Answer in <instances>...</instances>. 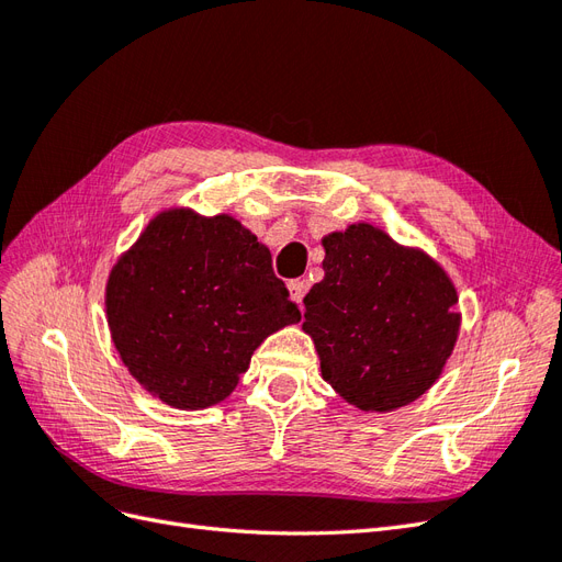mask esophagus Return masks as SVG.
Listing matches in <instances>:
<instances>
[{"label":"esophagus","mask_w":562,"mask_h":562,"mask_svg":"<svg viewBox=\"0 0 562 562\" xmlns=\"http://www.w3.org/2000/svg\"><path fill=\"white\" fill-rule=\"evenodd\" d=\"M307 291H310V283L304 281V279H295V281L288 283V293H291V297H293L297 304H302V297L307 295Z\"/></svg>","instance_id":"esophagus-1"}]
</instances>
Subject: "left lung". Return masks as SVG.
Returning a JSON list of instances; mask_svg holds the SVG:
<instances>
[{
  "mask_svg": "<svg viewBox=\"0 0 562 562\" xmlns=\"http://www.w3.org/2000/svg\"><path fill=\"white\" fill-rule=\"evenodd\" d=\"M323 281L304 297L302 330L321 378L361 413H391L443 375L462 328L457 288L436 258L370 223L321 239Z\"/></svg>",
  "mask_w": 562,
  "mask_h": 562,
  "instance_id": "left-lung-1",
  "label": "left lung"
}]
</instances>
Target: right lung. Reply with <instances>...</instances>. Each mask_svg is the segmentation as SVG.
Returning a JSON list of instances; mask_svg holds the SVG:
<instances>
[{
    "label": "right lung",
    "mask_w": 562,
    "mask_h": 562,
    "mask_svg": "<svg viewBox=\"0 0 562 562\" xmlns=\"http://www.w3.org/2000/svg\"><path fill=\"white\" fill-rule=\"evenodd\" d=\"M105 312L133 380L178 411L225 401L252 351L302 318L258 236L190 206L159 211L119 255Z\"/></svg>",
    "instance_id": "add662e5"
}]
</instances>
